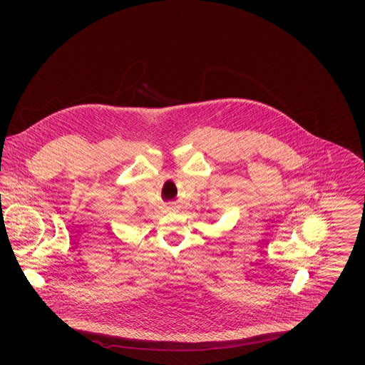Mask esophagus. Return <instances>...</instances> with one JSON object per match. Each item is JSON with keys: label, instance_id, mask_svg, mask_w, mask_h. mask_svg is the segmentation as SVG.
Segmentation results:
<instances>
[{"label": "esophagus", "instance_id": "obj_1", "mask_svg": "<svg viewBox=\"0 0 365 365\" xmlns=\"http://www.w3.org/2000/svg\"><path fill=\"white\" fill-rule=\"evenodd\" d=\"M167 210H168V212H174V210H176V205H174V204H170V205L167 207Z\"/></svg>", "mask_w": 365, "mask_h": 365}]
</instances>
